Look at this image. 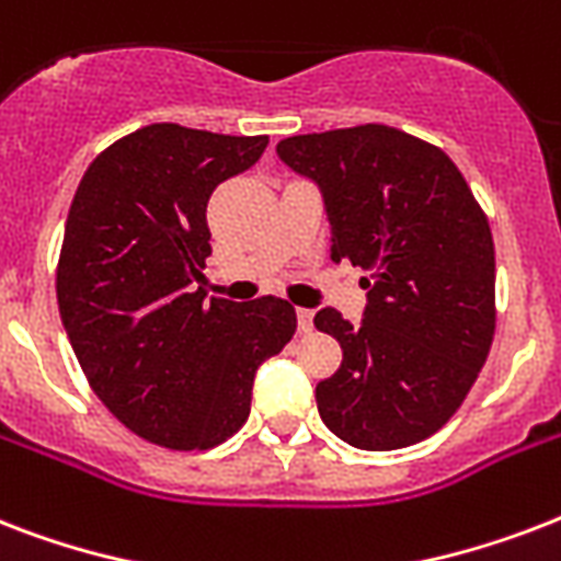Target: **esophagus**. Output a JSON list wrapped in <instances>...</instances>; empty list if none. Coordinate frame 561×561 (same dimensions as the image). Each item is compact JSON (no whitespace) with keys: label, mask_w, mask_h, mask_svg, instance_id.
<instances>
[{"label":"esophagus","mask_w":561,"mask_h":561,"mask_svg":"<svg viewBox=\"0 0 561 561\" xmlns=\"http://www.w3.org/2000/svg\"><path fill=\"white\" fill-rule=\"evenodd\" d=\"M297 325L302 334L311 332L314 329V311L311 308H297Z\"/></svg>","instance_id":"34e87169"}]
</instances>
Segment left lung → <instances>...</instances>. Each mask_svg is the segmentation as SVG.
<instances>
[{
  "label": "left lung",
  "mask_w": 561,
  "mask_h": 561,
  "mask_svg": "<svg viewBox=\"0 0 561 561\" xmlns=\"http://www.w3.org/2000/svg\"><path fill=\"white\" fill-rule=\"evenodd\" d=\"M279 160L323 194L332 262L369 271L360 323L317 311L341 369L317 383L325 427L364 451L427 439L454 416L495 334V244L439 148L387 125L288 136Z\"/></svg>",
  "instance_id": "8db88e82"
}]
</instances>
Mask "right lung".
<instances>
[{"mask_svg":"<svg viewBox=\"0 0 561 561\" xmlns=\"http://www.w3.org/2000/svg\"><path fill=\"white\" fill-rule=\"evenodd\" d=\"M267 136L148 125L99 153L75 192L57 306L87 381L148 443L192 451L250 416L255 369L297 332L279 297H206V203Z\"/></svg>","mask_w":561,"mask_h":561,"instance_id":"right-lung-1","label":"right lung"}]
</instances>
